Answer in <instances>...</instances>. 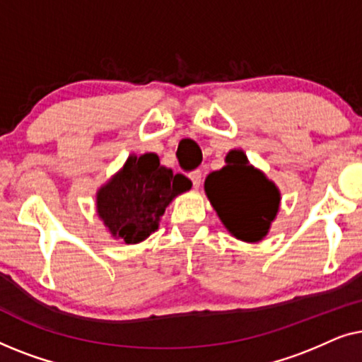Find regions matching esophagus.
Here are the masks:
<instances>
[{
	"mask_svg": "<svg viewBox=\"0 0 362 362\" xmlns=\"http://www.w3.org/2000/svg\"><path fill=\"white\" fill-rule=\"evenodd\" d=\"M189 180L192 181V186H194V187H199V186H201V182H202V173H201L199 170H196V171L189 173Z\"/></svg>",
	"mask_w": 362,
	"mask_h": 362,
	"instance_id": "34e87169",
	"label": "esophagus"
}]
</instances>
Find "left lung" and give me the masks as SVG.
Returning a JSON list of instances; mask_svg holds the SVG:
<instances>
[{
    "instance_id": "left-lung-1",
    "label": "left lung",
    "mask_w": 362,
    "mask_h": 362,
    "mask_svg": "<svg viewBox=\"0 0 362 362\" xmlns=\"http://www.w3.org/2000/svg\"><path fill=\"white\" fill-rule=\"evenodd\" d=\"M204 191L229 234L250 244L267 237L280 209L279 186L242 150L227 153L226 166L207 175Z\"/></svg>"
}]
</instances>
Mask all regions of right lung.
I'll return each mask as SVG.
<instances>
[{"instance_id": "add662e5", "label": "right lung", "mask_w": 362, "mask_h": 362, "mask_svg": "<svg viewBox=\"0 0 362 362\" xmlns=\"http://www.w3.org/2000/svg\"><path fill=\"white\" fill-rule=\"evenodd\" d=\"M191 186L186 176L173 175L170 168L161 166L155 153L130 155L97 189V216L115 240L140 244L158 230L171 201Z\"/></svg>"}]
</instances>
